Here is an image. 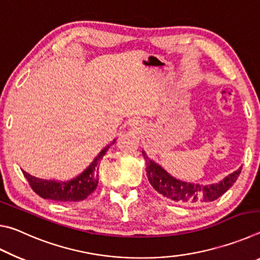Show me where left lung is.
Instances as JSON below:
<instances>
[{"mask_svg": "<svg viewBox=\"0 0 260 260\" xmlns=\"http://www.w3.org/2000/svg\"><path fill=\"white\" fill-rule=\"evenodd\" d=\"M142 153L146 159L147 177L153 189L166 199L180 204H200L215 201L234 184L242 170L241 166L239 170L228 174L217 183L200 184L186 182L166 172L159 164L150 159L144 150Z\"/></svg>", "mask_w": 260, "mask_h": 260, "instance_id": "obj_1", "label": "left lung"}]
</instances>
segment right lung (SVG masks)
<instances>
[{"mask_svg":"<svg viewBox=\"0 0 260 260\" xmlns=\"http://www.w3.org/2000/svg\"><path fill=\"white\" fill-rule=\"evenodd\" d=\"M116 142L113 140L111 143L104 147L100 151L90 165L80 173L78 177L68 181H58V180H45L35 178L23 171L25 178L27 179L29 186L33 190L45 200L56 202H79L87 199L93 192L99 184V162L102 159L109 148Z\"/></svg>","mask_w":260,"mask_h":260,"instance_id":"right-lung-1","label":"right lung"}]
</instances>
